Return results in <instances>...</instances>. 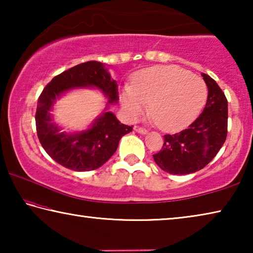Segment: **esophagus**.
<instances>
[{
	"mask_svg": "<svg viewBox=\"0 0 253 253\" xmlns=\"http://www.w3.org/2000/svg\"><path fill=\"white\" fill-rule=\"evenodd\" d=\"M134 130L138 132V134H142V135L147 134V129H145V128L139 127V126H135V127H134Z\"/></svg>",
	"mask_w": 253,
	"mask_h": 253,
	"instance_id": "1",
	"label": "esophagus"
}]
</instances>
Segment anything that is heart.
<instances>
[{"instance_id":"1","label":"heart","mask_w":253,"mask_h":253,"mask_svg":"<svg viewBox=\"0 0 253 253\" xmlns=\"http://www.w3.org/2000/svg\"><path fill=\"white\" fill-rule=\"evenodd\" d=\"M207 100V87L199 77L176 66L152 67L137 72L121 93V104L129 121H137L151 104V114L164 130L186 127Z\"/></svg>"}]
</instances>
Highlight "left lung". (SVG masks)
I'll return each instance as SVG.
<instances>
[{
  "instance_id": "obj_1",
  "label": "left lung",
  "mask_w": 253,
  "mask_h": 253,
  "mask_svg": "<svg viewBox=\"0 0 253 253\" xmlns=\"http://www.w3.org/2000/svg\"><path fill=\"white\" fill-rule=\"evenodd\" d=\"M208 85V100L202 114L187 129L164 136V145L153 155L160 168L169 174L195 173L211 162L228 134V100L215 81L202 74Z\"/></svg>"
}]
</instances>
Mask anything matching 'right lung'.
I'll use <instances>...</instances> for the list:
<instances>
[{
	"label": "right lung",
	"mask_w": 253,
	"mask_h": 253,
	"mask_svg": "<svg viewBox=\"0 0 253 253\" xmlns=\"http://www.w3.org/2000/svg\"><path fill=\"white\" fill-rule=\"evenodd\" d=\"M84 87L99 90L109 100L105 109L87 130L62 132L53 121V105L72 88ZM117 101L116 80L111 79L101 62L80 63L54 77L45 85L37 106V134L42 147L53 161L69 169L84 172L99 169L116 152L122 137L132 130V127L124 125L108 110Z\"/></svg>",
	"instance_id": "add662e5"
}]
</instances>
